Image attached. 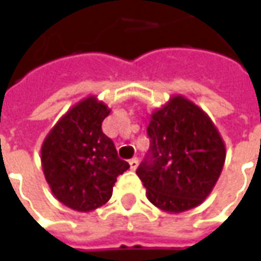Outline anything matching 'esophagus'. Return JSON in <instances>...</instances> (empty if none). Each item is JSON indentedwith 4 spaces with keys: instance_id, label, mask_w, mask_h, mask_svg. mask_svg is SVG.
Here are the masks:
<instances>
[{
    "instance_id": "1",
    "label": "esophagus",
    "mask_w": 261,
    "mask_h": 261,
    "mask_svg": "<svg viewBox=\"0 0 261 261\" xmlns=\"http://www.w3.org/2000/svg\"><path fill=\"white\" fill-rule=\"evenodd\" d=\"M128 164H130V169L131 170H136L137 168H138V159H137V158L131 159Z\"/></svg>"
}]
</instances>
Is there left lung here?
I'll return each instance as SVG.
<instances>
[{"mask_svg": "<svg viewBox=\"0 0 261 261\" xmlns=\"http://www.w3.org/2000/svg\"><path fill=\"white\" fill-rule=\"evenodd\" d=\"M151 156L137 175L149 201L168 214L198 207L213 192L226 148L217 125L183 95H173L149 116Z\"/></svg>", "mask_w": 261, "mask_h": 261, "instance_id": "obj_1", "label": "left lung"}]
</instances>
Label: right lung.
<instances>
[{
	"label": "right lung",
	"mask_w": 261,
	"mask_h": 261,
	"mask_svg": "<svg viewBox=\"0 0 261 261\" xmlns=\"http://www.w3.org/2000/svg\"><path fill=\"white\" fill-rule=\"evenodd\" d=\"M112 109L89 95L67 110L44 138L40 161L54 197L78 213H91L110 200L117 176L130 165L117 156L102 121Z\"/></svg>",
	"instance_id": "1"
}]
</instances>
